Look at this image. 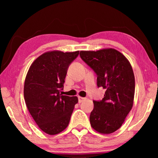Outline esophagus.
<instances>
[{
  "label": "esophagus",
  "instance_id": "obj_1",
  "mask_svg": "<svg viewBox=\"0 0 158 158\" xmlns=\"http://www.w3.org/2000/svg\"><path fill=\"white\" fill-rule=\"evenodd\" d=\"M85 100V98H82V97H78V101L79 103H81L82 102H84Z\"/></svg>",
  "mask_w": 158,
  "mask_h": 158
}]
</instances>
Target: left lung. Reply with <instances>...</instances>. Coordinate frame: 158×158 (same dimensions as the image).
<instances>
[{
    "label": "left lung",
    "instance_id": "8db88e82",
    "mask_svg": "<svg viewBox=\"0 0 158 158\" xmlns=\"http://www.w3.org/2000/svg\"><path fill=\"white\" fill-rule=\"evenodd\" d=\"M80 57L97 74V85L106 89L102 100H93L90 115L93 129L102 134L116 131L133 105L135 81L130 63L114 49L81 51Z\"/></svg>",
    "mask_w": 158,
    "mask_h": 158
}]
</instances>
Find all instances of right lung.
<instances>
[{"mask_svg":"<svg viewBox=\"0 0 158 158\" xmlns=\"http://www.w3.org/2000/svg\"><path fill=\"white\" fill-rule=\"evenodd\" d=\"M79 52H47L31 65L26 75L23 95L26 105L40 129L51 135L68 127L77 97L62 95L60 91L70 64Z\"/></svg>","mask_w":158,"mask_h":158,"instance_id":"add662e5","label":"right lung"}]
</instances>
